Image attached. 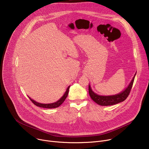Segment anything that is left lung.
Masks as SVG:
<instances>
[{"label":"left lung","mask_w":149,"mask_h":149,"mask_svg":"<svg viewBox=\"0 0 149 149\" xmlns=\"http://www.w3.org/2000/svg\"><path fill=\"white\" fill-rule=\"evenodd\" d=\"M136 74H135V76ZM135 76L132 78V80L128 87L124 91L116 95L113 96H100L95 93L91 89L90 85H88V93L92 100L95 102L96 104L102 106H108L113 105L124 101L130 93L131 88L133 86Z\"/></svg>","instance_id":"8db88e82"}]
</instances>
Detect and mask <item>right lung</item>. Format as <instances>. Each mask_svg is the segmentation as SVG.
I'll use <instances>...</instances> for the list:
<instances>
[{
    "instance_id": "obj_1",
    "label": "right lung",
    "mask_w": 149,
    "mask_h": 149,
    "mask_svg": "<svg viewBox=\"0 0 149 149\" xmlns=\"http://www.w3.org/2000/svg\"><path fill=\"white\" fill-rule=\"evenodd\" d=\"M69 86L67 88V90L65 92V93L64 94V95L58 101L54 102V103H52V104H41V103H38L35 101H33V100H32V99L29 97L30 100H31L35 105L38 106V107H42V108H57L59 106H60L65 100V99L66 98L68 95V93H69Z\"/></svg>"
}]
</instances>
